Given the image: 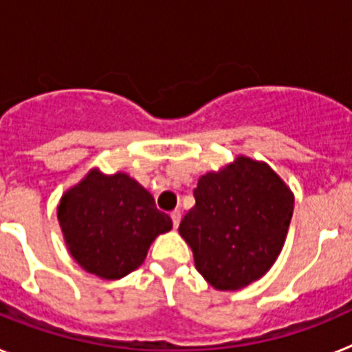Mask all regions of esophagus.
Listing matches in <instances>:
<instances>
[{"label": "esophagus", "mask_w": 352, "mask_h": 352, "mask_svg": "<svg viewBox=\"0 0 352 352\" xmlns=\"http://www.w3.org/2000/svg\"><path fill=\"white\" fill-rule=\"evenodd\" d=\"M170 219H173V226H174V229H178L179 220H182V211H179V210H174L173 213H170Z\"/></svg>", "instance_id": "esophagus-1"}]
</instances>
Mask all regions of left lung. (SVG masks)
<instances>
[{
    "label": "left lung",
    "mask_w": 352,
    "mask_h": 352,
    "mask_svg": "<svg viewBox=\"0 0 352 352\" xmlns=\"http://www.w3.org/2000/svg\"><path fill=\"white\" fill-rule=\"evenodd\" d=\"M179 223L195 268L219 291H238L270 272L287 238L294 194L266 164L238 155L203 174Z\"/></svg>",
    "instance_id": "obj_1"
}]
</instances>
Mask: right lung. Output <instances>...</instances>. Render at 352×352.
I'll use <instances>...</instances> for the list:
<instances>
[{
  "label": "right lung",
  "instance_id": "1",
  "mask_svg": "<svg viewBox=\"0 0 352 352\" xmlns=\"http://www.w3.org/2000/svg\"><path fill=\"white\" fill-rule=\"evenodd\" d=\"M58 222L70 256L104 280L138 270L155 238L173 229L144 186L126 173L104 174L98 167L61 195Z\"/></svg>",
  "mask_w": 352,
  "mask_h": 352
}]
</instances>
